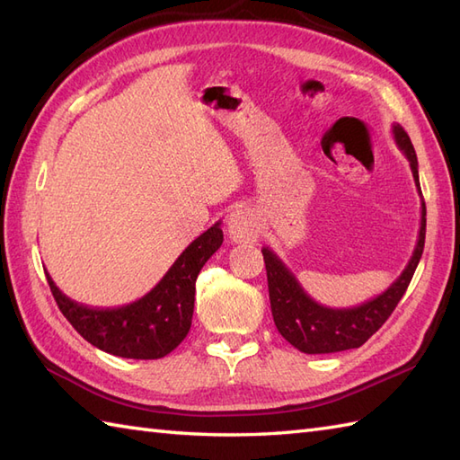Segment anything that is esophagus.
I'll return each mask as SVG.
<instances>
[{
    "label": "esophagus",
    "instance_id": "obj_1",
    "mask_svg": "<svg viewBox=\"0 0 460 460\" xmlns=\"http://www.w3.org/2000/svg\"><path fill=\"white\" fill-rule=\"evenodd\" d=\"M227 233L234 243H254L258 239L256 217L251 209L239 208L227 217Z\"/></svg>",
    "mask_w": 460,
    "mask_h": 460
}]
</instances>
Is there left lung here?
<instances>
[{
  "label": "left lung",
  "instance_id": "8db88e82",
  "mask_svg": "<svg viewBox=\"0 0 460 460\" xmlns=\"http://www.w3.org/2000/svg\"><path fill=\"white\" fill-rule=\"evenodd\" d=\"M393 134L398 149L410 161L414 182L418 186V192L421 194L414 146H411L408 134L400 124L393 126ZM423 243H426V202L421 198L418 243L402 274L381 296L349 309H331L311 299L291 270L279 261V256L264 246L262 254L268 276L270 307H272L278 332L303 353H334L363 346L385 324L398 301L402 299L410 286V279L418 268L423 252Z\"/></svg>",
  "mask_w": 460,
  "mask_h": 460
}]
</instances>
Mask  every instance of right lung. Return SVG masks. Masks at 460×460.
Returning <instances> with one entry per match:
<instances>
[{"mask_svg": "<svg viewBox=\"0 0 460 460\" xmlns=\"http://www.w3.org/2000/svg\"><path fill=\"white\" fill-rule=\"evenodd\" d=\"M223 243L219 223L199 234L144 297L122 307L99 309L69 299L46 279L62 314L89 344L128 359H159L186 338L192 324L196 278Z\"/></svg>", "mask_w": 460, "mask_h": 460, "instance_id": "1", "label": "right lung"}]
</instances>
